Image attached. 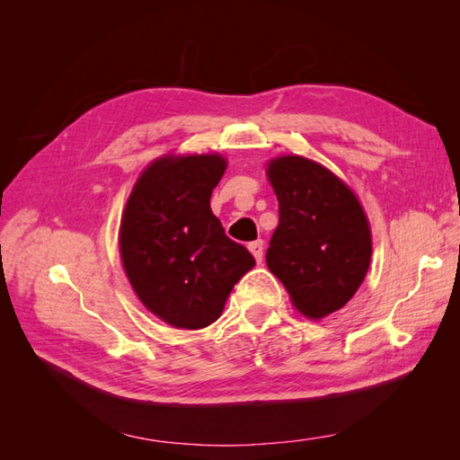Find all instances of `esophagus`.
Instances as JSON below:
<instances>
[{"instance_id":"esophagus-1","label":"esophagus","mask_w":460,"mask_h":460,"mask_svg":"<svg viewBox=\"0 0 460 460\" xmlns=\"http://www.w3.org/2000/svg\"><path fill=\"white\" fill-rule=\"evenodd\" d=\"M247 247H249V252L253 253L255 261L261 264L262 262V255H264V252H262V240H255V242L249 243Z\"/></svg>"}]
</instances>
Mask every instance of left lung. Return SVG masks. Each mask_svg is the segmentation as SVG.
<instances>
[{
    "mask_svg": "<svg viewBox=\"0 0 460 460\" xmlns=\"http://www.w3.org/2000/svg\"><path fill=\"white\" fill-rule=\"evenodd\" d=\"M269 182L280 222L267 252L269 270L309 318L340 311L363 284L372 235L353 190L326 166L299 155L272 159Z\"/></svg>",
    "mask_w": 460,
    "mask_h": 460,
    "instance_id": "8db88e82",
    "label": "left lung"
}]
</instances>
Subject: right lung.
Wrapping results in <instances>:
<instances>
[{
	"mask_svg": "<svg viewBox=\"0 0 460 460\" xmlns=\"http://www.w3.org/2000/svg\"><path fill=\"white\" fill-rule=\"evenodd\" d=\"M225 171L226 159L217 153L161 157L137 178L124 207V272L146 309L174 328L215 323L235 282L255 267L208 203Z\"/></svg>",
	"mask_w": 460,
	"mask_h": 460,
	"instance_id": "right-lung-1",
	"label": "right lung"
}]
</instances>
